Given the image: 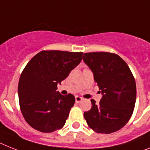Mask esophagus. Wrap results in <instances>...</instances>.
<instances>
[{
    "instance_id": "esophagus-1",
    "label": "esophagus",
    "mask_w": 150,
    "mask_h": 150,
    "mask_svg": "<svg viewBox=\"0 0 150 150\" xmlns=\"http://www.w3.org/2000/svg\"><path fill=\"white\" fill-rule=\"evenodd\" d=\"M81 100H82V98L79 96H75V101H76V103L81 102Z\"/></svg>"
}]
</instances>
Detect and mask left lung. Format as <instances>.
<instances>
[{
  "instance_id": "obj_1",
  "label": "left lung",
  "mask_w": 150,
  "mask_h": 150,
  "mask_svg": "<svg viewBox=\"0 0 150 150\" xmlns=\"http://www.w3.org/2000/svg\"><path fill=\"white\" fill-rule=\"evenodd\" d=\"M83 60L92 71L103 95L99 104L91 100V110L84 113L87 124L96 133L117 131L129 121L135 107L137 88L133 74L126 62L111 52H86Z\"/></svg>"
}]
</instances>
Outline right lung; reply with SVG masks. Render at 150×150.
Here are the masks:
<instances>
[{
    "instance_id": "1",
    "label": "right lung",
    "mask_w": 150,
    "mask_h": 150,
    "mask_svg": "<svg viewBox=\"0 0 150 150\" xmlns=\"http://www.w3.org/2000/svg\"><path fill=\"white\" fill-rule=\"evenodd\" d=\"M83 52L43 50L30 59L18 84L20 108L30 127L42 133L63 127L75 104L71 94L62 95L57 85L81 61Z\"/></svg>"
}]
</instances>
